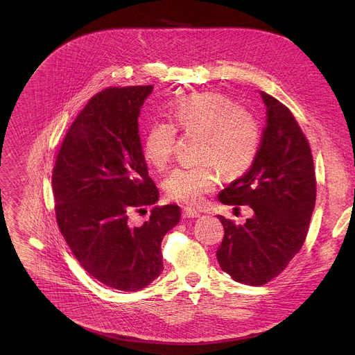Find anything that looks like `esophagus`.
<instances>
[{"label":"esophagus","mask_w":355,"mask_h":355,"mask_svg":"<svg viewBox=\"0 0 355 355\" xmlns=\"http://www.w3.org/2000/svg\"><path fill=\"white\" fill-rule=\"evenodd\" d=\"M182 216H184L185 219H191V218H198V216H200V214L196 212V211H193V209L184 208V209H182Z\"/></svg>","instance_id":"34e87169"}]
</instances>
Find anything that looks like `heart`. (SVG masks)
Returning a JSON list of instances; mask_svg holds the SVG:
<instances>
[{
    "label": "heart",
    "mask_w": 355,
    "mask_h": 355,
    "mask_svg": "<svg viewBox=\"0 0 355 355\" xmlns=\"http://www.w3.org/2000/svg\"><path fill=\"white\" fill-rule=\"evenodd\" d=\"M175 126L184 133L200 137L196 168H175L164 180L168 198L188 207H199L216 188L218 171L236 178L254 162L260 143L256 115L239 108L222 94L205 92L185 96L174 111ZM170 122L157 121L144 136L143 156L148 166L163 168L171 159L177 129Z\"/></svg>",
    "instance_id": "b5f03b06"
}]
</instances>
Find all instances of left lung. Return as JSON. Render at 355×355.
Returning a JSON list of instances; mask_svg holds the SVG:
<instances>
[{"mask_svg":"<svg viewBox=\"0 0 355 355\" xmlns=\"http://www.w3.org/2000/svg\"><path fill=\"white\" fill-rule=\"evenodd\" d=\"M267 123L248 171L218 195L225 205H248L244 225L218 216L225 236L216 251L220 268L234 281L260 286L281 274L306 239L316 202L309 143L291 111L260 92Z\"/></svg>","mask_w":355,"mask_h":355,"instance_id":"obj_1","label":"left lung"}]
</instances>
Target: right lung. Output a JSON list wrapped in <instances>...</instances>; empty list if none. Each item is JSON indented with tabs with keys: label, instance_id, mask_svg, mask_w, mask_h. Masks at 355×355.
Returning a JSON list of instances; mask_svg holds the SVG:
<instances>
[{
	"label": "right lung",
	"instance_id": "1",
	"mask_svg": "<svg viewBox=\"0 0 355 355\" xmlns=\"http://www.w3.org/2000/svg\"><path fill=\"white\" fill-rule=\"evenodd\" d=\"M153 85L111 87L94 95L71 123L52 174L59 229L81 267L110 288L133 292L163 271L162 241L181 218L156 207L140 226L133 209L155 205L139 123Z\"/></svg>",
	"mask_w": 355,
	"mask_h": 355
}]
</instances>
